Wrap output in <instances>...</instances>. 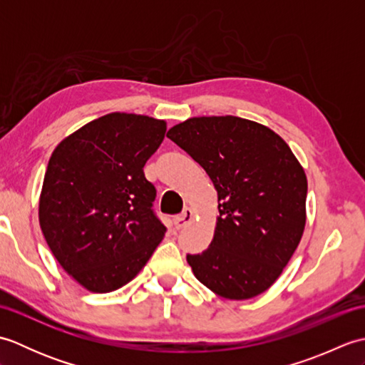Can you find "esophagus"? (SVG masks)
Listing matches in <instances>:
<instances>
[{"mask_svg": "<svg viewBox=\"0 0 365 365\" xmlns=\"http://www.w3.org/2000/svg\"><path fill=\"white\" fill-rule=\"evenodd\" d=\"M192 218H195V212H192L191 208H185V210H183L180 215H177L175 218H174V226H175V229L187 227L188 224L192 221Z\"/></svg>", "mask_w": 365, "mask_h": 365, "instance_id": "esophagus-1", "label": "esophagus"}]
</instances>
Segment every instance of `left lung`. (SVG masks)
Here are the masks:
<instances>
[{
  "instance_id": "8db88e82",
  "label": "left lung",
  "mask_w": 365,
  "mask_h": 365,
  "mask_svg": "<svg viewBox=\"0 0 365 365\" xmlns=\"http://www.w3.org/2000/svg\"><path fill=\"white\" fill-rule=\"evenodd\" d=\"M166 136L218 191L213 242L187 255L192 273L222 298L257 297L281 276L304 232V169L273 130L235 115L192 118Z\"/></svg>"
}]
</instances>
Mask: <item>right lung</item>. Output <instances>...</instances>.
I'll list each match as a JSON object with an SVG mask.
<instances>
[{
  "label": "right lung",
  "mask_w": 365,
  "mask_h": 365,
  "mask_svg": "<svg viewBox=\"0 0 365 365\" xmlns=\"http://www.w3.org/2000/svg\"><path fill=\"white\" fill-rule=\"evenodd\" d=\"M166 122L111 113L66 138L46 166L38 222L54 257L84 289L108 293L133 279L166 234L144 165Z\"/></svg>",
  "instance_id": "1"
}]
</instances>
